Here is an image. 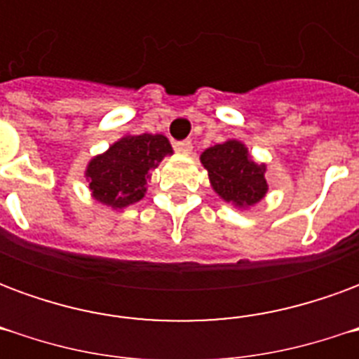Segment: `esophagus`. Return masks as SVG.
Instances as JSON below:
<instances>
[{
    "label": "esophagus",
    "instance_id": "1",
    "mask_svg": "<svg viewBox=\"0 0 359 359\" xmlns=\"http://www.w3.org/2000/svg\"><path fill=\"white\" fill-rule=\"evenodd\" d=\"M175 149H177V151H180V154H190V151H192V142L190 140L175 142Z\"/></svg>",
    "mask_w": 359,
    "mask_h": 359
}]
</instances>
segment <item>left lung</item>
Masks as SVG:
<instances>
[{
	"label": "left lung",
	"mask_w": 359,
	"mask_h": 359,
	"mask_svg": "<svg viewBox=\"0 0 359 359\" xmlns=\"http://www.w3.org/2000/svg\"><path fill=\"white\" fill-rule=\"evenodd\" d=\"M200 159L210 172L213 190L226 202L246 208L259 202L267 192L265 165H257L241 142L217 144L205 149Z\"/></svg>",
	"instance_id": "8db88e82"
}]
</instances>
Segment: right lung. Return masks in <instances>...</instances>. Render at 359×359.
<instances>
[{"instance_id":"1","label":"right lung","mask_w":359,"mask_h":359,"mask_svg":"<svg viewBox=\"0 0 359 359\" xmlns=\"http://www.w3.org/2000/svg\"><path fill=\"white\" fill-rule=\"evenodd\" d=\"M169 154H172L171 144L161 134L125 136L109 151L90 161L86 171L90 190L97 202L126 208L144 198L149 171Z\"/></svg>"}]
</instances>
